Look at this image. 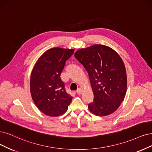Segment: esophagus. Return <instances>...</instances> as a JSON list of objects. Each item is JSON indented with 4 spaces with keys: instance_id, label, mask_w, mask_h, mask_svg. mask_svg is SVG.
Here are the masks:
<instances>
[{
    "instance_id": "34e87169",
    "label": "esophagus",
    "mask_w": 152,
    "mask_h": 152,
    "mask_svg": "<svg viewBox=\"0 0 152 152\" xmlns=\"http://www.w3.org/2000/svg\"><path fill=\"white\" fill-rule=\"evenodd\" d=\"M82 92H83V90H82V89H81V88H78L77 89V91H76V93H77V94H81L82 93Z\"/></svg>"
}]
</instances>
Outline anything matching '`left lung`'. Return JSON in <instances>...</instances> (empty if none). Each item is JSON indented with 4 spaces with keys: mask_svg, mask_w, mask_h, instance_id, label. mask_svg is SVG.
I'll return each mask as SVG.
<instances>
[{
    "mask_svg": "<svg viewBox=\"0 0 152 152\" xmlns=\"http://www.w3.org/2000/svg\"><path fill=\"white\" fill-rule=\"evenodd\" d=\"M87 71L94 94L88 109L96 116H107L115 111L125 98L127 76L119 54L111 48L95 44L75 53Z\"/></svg>",
    "mask_w": 152,
    "mask_h": 152,
    "instance_id": "1",
    "label": "left lung"
}]
</instances>
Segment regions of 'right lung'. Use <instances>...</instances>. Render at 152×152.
<instances>
[{
  "label": "right lung",
  "instance_id": "1",
  "mask_svg": "<svg viewBox=\"0 0 152 152\" xmlns=\"http://www.w3.org/2000/svg\"><path fill=\"white\" fill-rule=\"evenodd\" d=\"M74 51L72 49L51 48L43 53L34 66L30 80L31 96L37 108L46 115L64 114L71 102L72 97L66 93L60 75Z\"/></svg>",
  "mask_w": 152,
  "mask_h": 152
}]
</instances>
